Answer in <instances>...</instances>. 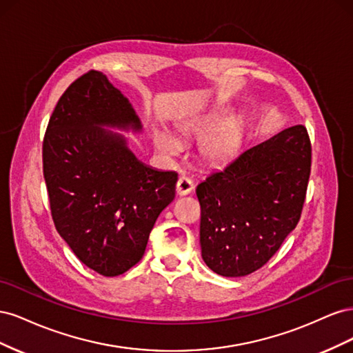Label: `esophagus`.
<instances>
[{
    "label": "esophagus",
    "mask_w": 353,
    "mask_h": 353,
    "mask_svg": "<svg viewBox=\"0 0 353 353\" xmlns=\"http://www.w3.org/2000/svg\"><path fill=\"white\" fill-rule=\"evenodd\" d=\"M193 188H194L193 181H191L187 176H181L178 179V183H176V194L178 196H187V194L191 193V191H193Z\"/></svg>",
    "instance_id": "34e87169"
}]
</instances>
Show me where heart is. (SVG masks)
<instances>
[{"label":"heart","instance_id":"obj_1","mask_svg":"<svg viewBox=\"0 0 353 353\" xmlns=\"http://www.w3.org/2000/svg\"><path fill=\"white\" fill-rule=\"evenodd\" d=\"M225 121V112H210L200 116H194L193 119H188L179 125V132L184 137H201L214 131L203 141L200 152L203 157L210 162H225L237 154L243 145L244 138V126L240 117H232ZM154 141L160 152L166 154H175L179 152V141L175 137L165 131H157L154 134Z\"/></svg>","mask_w":353,"mask_h":353}]
</instances>
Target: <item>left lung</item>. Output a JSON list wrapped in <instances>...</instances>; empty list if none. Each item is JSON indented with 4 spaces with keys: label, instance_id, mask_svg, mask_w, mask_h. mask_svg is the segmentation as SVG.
I'll return each mask as SVG.
<instances>
[{
    "label": "left lung",
    "instance_id": "left-lung-1",
    "mask_svg": "<svg viewBox=\"0 0 353 353\" xmlns=\"http://www.w3.org/2000/svg\"><path fill=\"white\" fill-rule=\"evenodd\" d=\"M311 140L294 125L234 157L197 185L201 258L222 276H244L268 262L303 209Z\"/></svg>",
    "mask_w": 353,
    "mask_h": 353
}]
</instances>
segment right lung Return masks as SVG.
<instances>
[{
	"label": "right lung",
	"mask_w": 353,
	"mask_h": 353,
	"mask_svg": "<svg viewBox=\"0 0 353 353\" xmlns=\"http://www.w3.org/2000/svg\"><path fill=\"white\" fill-rule=\"evenodd\" d=\"M141 131L131 103L90 70L61 95L42 143L56 230L77 258L104 276L141 261L157 216L175 197L178 174L144 165L125 137Z\"/></svg>",
	"instance_id": "right-lung-1"
}]
</instances>
